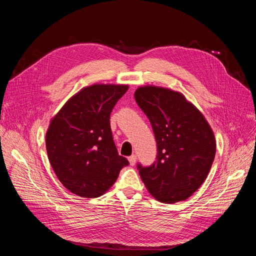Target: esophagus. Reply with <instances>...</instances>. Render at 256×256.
Returning <instances> with one entry per match:
<instances>
[{"instance_id":"34e87169","label":"esophagus","mask_w":256,"mask_h":256,"mask_svg":"<svg viewBox=\"0 0 256 256\" xmlns=\"http://www.w3.org/2000/svg\"><path fill=\"white\" fill-rule=\"evenodd\" d=\"M128 161H129L130 166H134L136 164V154H132V156L128 157Z\"/></svg>"}]
</instances>
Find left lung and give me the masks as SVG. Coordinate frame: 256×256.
<instances>
[{"instance_id": "1", "label": "left lung", "mask_w": 256, "mask_h": 256, "mask_svg": "<svg viewBox=\"0 0 256 256\" xmlns=\"http://www.w3.org/2000/svg\"><path fill=\"white\" fill-rule=\"evenodd\" d=\"M157 142V160L138 164L146 189L159 202L187 200L202 184L216 154V138L205 116L180 92L146 85L134 92Z\"/></svg>"}]
</instances>
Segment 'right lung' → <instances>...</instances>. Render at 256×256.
Here are the masks:
<instances>
[{"mask_svg":"<svg viewBox=\"0 0 256 256\" xmlns=\"http://www.w3.org/2000/svg\"><path fill=\"white\" fill-rule=\"evenodd\" d=\"M128 85L92 84L76 92L51 120L46 147L54 173L74 194L102 196L129 164L113 141L110 114Z\"/></svg>","mask_w":256,"mask_h":256,"instance_id":"obj_1","label":"right lung"}]
</instances>
